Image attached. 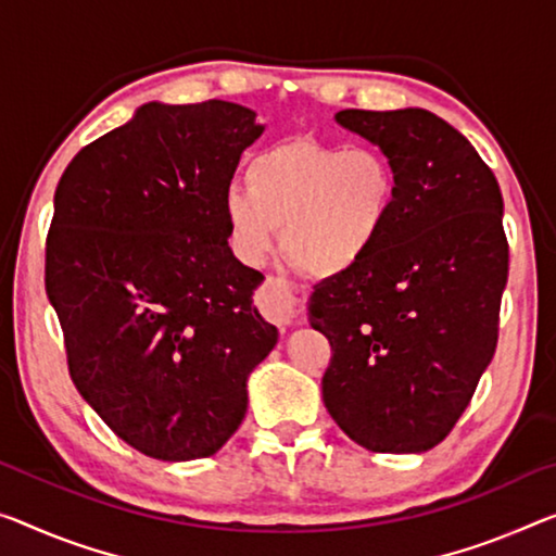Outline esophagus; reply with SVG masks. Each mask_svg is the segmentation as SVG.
Instances as JSON below:
<instances>
[{
    "instance_id": "obj_1",
    "label": "esophagus",
    "mask_w": 556,
    "mask_h": 556,
    "mask_svg": "<svg viewBox=\"0 0 556 556\" xmlns=\"http://www.w3.org/2000/svg\"><path fill=\"white\" fill-rule=\"evenodd\" d=\"M258 307L261 313L266 315L270 323H276L280 330L295 326V323H301L303 318L293 290H290V286L283 278H276V276H268L263 280V286L258 290Z\"/></svg>"
}]
</instances>
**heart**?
I'll use <instances>...</instances> for the list:
<instances>
[{"mask_svg":"<svg viewBox=\"0 0 556 556\" xmlns=\"http://www.w3.org/2000/svg\"><path fill=\"white\" fill-rule=\"evenodd\" d=\"M245 191L224 208L236 253L258 266L276 245L315 278L340 276L372 253L397 208V170L375 147L288 139L255 153Z\"/></svg>","mask_w":556,"mask_h":556,"instance_id":"obj_1","label":"heart"}]
</instances>
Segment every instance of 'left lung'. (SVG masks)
<instances>
[{
	"mask_svg": "<svg viewBox=\"0 0 556 556\" xmlns=\"http://www.w3.org/2000/svg\"><path fill=\"white\" fill-rule=\"evenodd\" d=\"M336 122L388 153L400 195L372 253L311 295V326L332 348L323 403L365 450L425 452L452 432L497 348L500 184L432 111L345 109Z\"/></svg>",
	"mask_w": 556,
	"mask_h": 556,
	"instance_id": "1",
	"label": "left lung"
}]
</instances>
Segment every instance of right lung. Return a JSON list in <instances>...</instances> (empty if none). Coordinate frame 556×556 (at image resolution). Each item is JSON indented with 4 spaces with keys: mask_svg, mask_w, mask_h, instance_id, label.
<instances>
[{
    "mask_svg": "<svg viewBox=\"0 0 556 556\" xmlns=\"http://www.w3.org/2000/svg\"><path fill=\"white\" fill-rule=\"evenodd\" d=\"M263 126L208 99L143 104L62 174L45 286L79 395L126 445L211 457L245 417V380L278 343L253 307L263 273L228 245L226 193Z\"/></svg>",
    "mask_w": 556,
    "mask_h": 556,
    "instance_id": "1",
    "label": "right lung"
}]
</instances>
